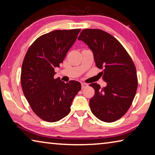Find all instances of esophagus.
Segmentation results:
<instances>
[{
  "label": "esophagus",
  "mask_w": 155,
  "mask_h": 155,
  "mask_svg": "<svg viewBox=\"0 0 155 155\" xmlns=\"http://www.w3.org/2000/svg\"><path fill=\"white\" fill-rule=\"evenodd\" d=\"M87 86H88V84L87 83H81V87H82V89L87 87Z\"/></svg>",
  "instance_id": "34e87169"
}]
</instances>
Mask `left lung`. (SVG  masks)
<instances>
[{
    "mask_svg": "<svg viewBox=\"0 0 155 155\" xmlns=\"http://www.w3.org/2000/svg\"><path fill=\"white\" fill-rule=\"evenodd\" d=\"M78 40L92 51L96 66L103 69L101 73L107 83L103 88L96 83L90 85L95 90L90 101L91 111L101 121H116L127 113L135 98L137 77L134 63L122 44L105 31L84 29Z\"/></svg>",
    "mask_w": 155,
    "mask_h": 155,
    "instance_id": "obj_1",
    "label": "left lung"
}]
</instances>
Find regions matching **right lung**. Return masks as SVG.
I'll return each mask as SVG.
<instances>
[{
    "label": "right lung",
    "instance_id": "add662e5",
    "mask_svg": "<svg viewBox=\"0 0 155 155\" xmlns=\"http://www.w3.org/2000/svg\"><path fill=\"white\" fill-rule=\"evenodd\" d=\"M81 29L56 30L40 36L26 53L22 65L21 84L25 98L39 117L54 122L68 115L81 85L76 81L65 83L54 78L77 40Z\"/></svg>",
    "mask_w": 155,
    "mask_h": 155
}]
</instances>
